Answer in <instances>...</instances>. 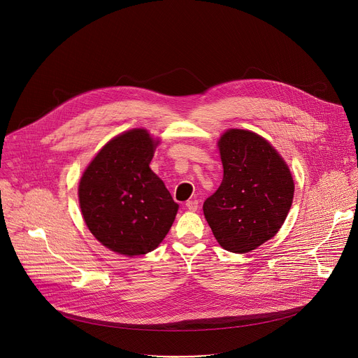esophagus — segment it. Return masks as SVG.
<instances>
[{
  "instance_id": "1",
  "label": "esophagus",
  "mask_w": 358,
  "mask_h": 358,
  "mask_svg": "<svg viewBox=\"0 0 358 358\" xmlns=\"http://www.w3.org/2000/svg\"><path fill=\"white\" fill-rule=\"evenodd\" d=\"M185 207H187V210H189V211H196V210H198V201H196V199H188V201L185 202Z\"/></svg>"
}]
</instances>
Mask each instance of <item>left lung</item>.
Instances as JSON below:
<instances>
[{
  "instance_id": "8db88e82",
  "label": "left lung",
  "mask_w": 358,
  "mask_h": 358,
  "mask_svg": "<svg viewBox=\"0 0 358 358\" xmlns=\"http://www.w3.org/2000/svg\"><path fill=\"white\" fill-rule=\"evenodd\" d=\"M218 145L224 178L203 202V215L224 249L246 253L283 225L293 201V178L278 151L252 131L228 130Z\"/></svg>"
}]
</instances>
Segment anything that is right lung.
<instances>
[{
  "label": "right lung",
  "instance_id": "right-lung-1",
  "mask_svg": "<svg viewBox=\"0 0 358 358\" xmlns=\"http://www.w3.org/2000/svg\"><path fill=\"white\" fill-rule=\"evenodd\" d=\"M156 144L143 129L115 137L97 152L79 184L87 228L106 248L127 257L156 249L178 211L164 182L150 170Z\"/></svg>",
  "mask_w": 358,
  "mask_h": 358
}]
</instances>
